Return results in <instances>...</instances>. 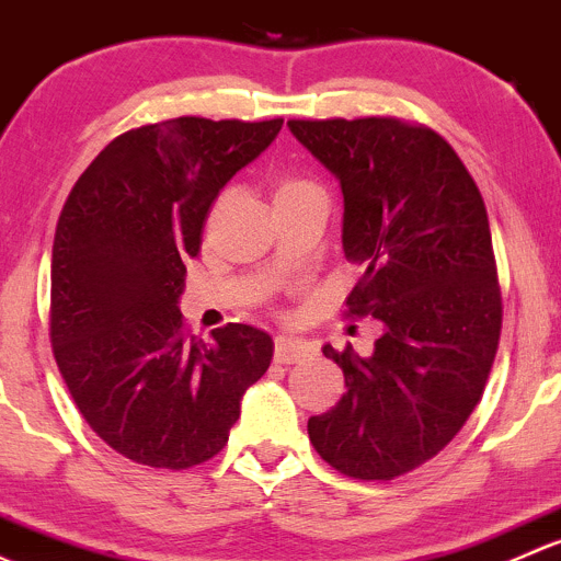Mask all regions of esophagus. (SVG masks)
<instances>
[{
  "instance_id": "esophagus-1",
  "label": "esophagus",
  "mask_w": 561,
  "mask_h": 561,
  "mask_svg": "<svg viewBox=\"0 0 561 561\" xmlns=\"http://www.w3.org/2000/svg\"><path fill=\"white\" fill-rule=\"evenodd\" d=\"M310 356H313V345L305 343V340L288 337V334H280L275 340V362H280V365H297Z\"/></svg>"
}]
</instances>
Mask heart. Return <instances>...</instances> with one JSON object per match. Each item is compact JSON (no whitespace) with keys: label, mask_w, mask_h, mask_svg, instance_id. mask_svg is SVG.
<instances>
[{"label":"heart","mask_w":561,"mask_h":561,"mask_svg":"<svg viewBox=\"0 0 561 561\" xmlns=\"http://www.w3.org/2000/svg\"><path fill=\"white\" fill-rule=\"evenodd\" d=\"M305 183H308V181H286V183H283V186L278 188V192H283V188H294V186H305Z\"/></svg>","instance_id":"heart-1"}]
</instances>
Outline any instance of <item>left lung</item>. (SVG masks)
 Listing matches in <instances>:
<instances>
[{
  "label": "left lung",
  "instance_id": "1",
  "mask_svg": "<svg viewBox=\"0 0 561 561\" xmlns=\"http://www.w3.org/2000/svg\"><path fill=\"white\" fill-rule=\"evenodd\" d=\"M288 129L343 192L345 259L365 267L348 313L383 327L369 356L323 345L348 391L310 415V443L345 476L391 481L440 454L486 389L502 327L486 205L426 126L332 118Z\"/></svg>",
  "mask_w": 561,
  "mask_h": 561
}]
</instances>
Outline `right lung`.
Here are the masks:
<instances>
[{
    "label": "right lung",
    "instance_id": "add662e5",
    "mask_svg": "<svg viewBox=\"0 0 561 561\" xmlns=\"http://www.w3.org/2000/svg\"><path fill=\"white\" fill-rule=\"evenodd\" d=\"M283 118H183L115 137L69 192L50 259V343L69 394L113 451L186 470L213 459L273 362L251 323L188 337L186 259L221 188Z\"/></svg>",
    "mask_w": 561,
    "mask_h": 561
}]
</instances>
